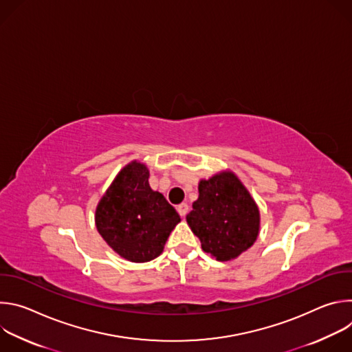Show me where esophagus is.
I'll list each match as a JSON object with an SVG mask.
<instances>
[{"label":"esophagus","instance_id":"1","mask_svg":"<svg viewBox=\"0 0 352 352\" xmlns=\"http://www.w3.org/2000/svg\"><path fill=\"white\" fill-rule=\"evenodd\" d=\"M188 209H189V206L186 204H181L177 206V212L179 213L181 217H185V214L188 213Z\"/></svg>","mask_w":352,"mask_h":352}]
</instances>
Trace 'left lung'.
<instances>
[{"label": "left lung", "instance_id": "left-lung-1", "mask_svg": "<svg viewBox=\"0 0 352 352\" xmlns=\"http://www.w3.org/2000/svg\"><path fill=\"white\" fill-rule=\"evenodd\" d=\"M199 197L186 223L202 249L220 262L238 258L252 246L261 230V212L252 195L230 170L199 181Z\"/></svg>", "mask_w": 352, "mask_h": 352}]
</instances>
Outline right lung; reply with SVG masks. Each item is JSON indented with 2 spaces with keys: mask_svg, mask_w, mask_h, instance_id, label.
I'll return each instance as SVG.
<instances>
[{
  "mask_svg": "<svg viewBox=\"0 0 352 352\" xmlns=\"http://www.w3.org/2000/svg\"><path fill=\"white\" fill-rule=\"evenodd\" d=\"M94 221L98 234L121 258L144 263L157 258L181 221L166 197L148 185V170L128 163L98 200Z\"/></svg>",
  "mask_w": 352,
  "mask_h": 352,
  "instance_id": "obj_1",
  "label": "right lung"
}]
</instances>
